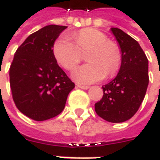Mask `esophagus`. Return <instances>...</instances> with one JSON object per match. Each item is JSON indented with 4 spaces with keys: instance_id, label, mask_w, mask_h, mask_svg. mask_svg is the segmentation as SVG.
<instances>
[{
    "instance_id": "1",
    "label": "esophagus",
    "mask_w": 160,
    "mask_h": 160,
    "mask_svg": "<svg viewBox=\"0 0 160 160\" xmlns=\"http://www.w3.org/2000/svg\"><path fill=\"white\" fill-rule=\"evenodd\" d=\"M77 87L78 88H81V89H88L89 88V87L88 86H84V85H80V84H77Z\"/></svg>"
}]
</instances>
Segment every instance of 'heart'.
<instances>
[{
    "mask_svg": "<svg viewBox=\"0 0 160 160\" xmlns=\"http://www.w3.org/2000/svg\"><path fill=\"white\" fill-rule=\"evenodd\" d=\"M88 63L72 72V79L80 84H91L102 80L105 75L112 76L121 61L120 48L107 36L96 29H83L69 35L59 36L53 44V55L63 68L74 69L86 53Z\"/></svg>",
    "mask_w": 160,
    "mask_h": 160,
    "instance_id": "heart-1",
    "label": "heart"
}]
</instances>
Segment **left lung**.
<instances>
[{"instance_id":"8db88e82","label":"left lung","mask_w":160,"mask_h":160,"mask_svg":"<svg viewBox=\"0 0 160 160\" xmlns=\"http://www.w3.org/2000/svg\"><path fill=\"white\" fill-rule=\"evenodd\" d=\"M121 52L118 73L102 86V98L95 104L97 114L112 123L128 120L138 111L149 84V62L139 43L122 30L112 27Z\"/></svg>"}]
</instances>
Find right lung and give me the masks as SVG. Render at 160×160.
<instances>
[{"instance_id":"obj_1","label":"right lung","mask_w":160,"mask_h":160,"mask_svg":"<svg viewBox=\"0 0 160 160\" xmlns=\"http://www.w3.org/2000/svg\"><path fill=\"white\" fill-rule=\"evenodd\" d=\"M67 26L49 25L29 35L16 51L9 82L16 106L37 121L63 112L74 83L59 67L53 44Z\"/></svg>"}]
</instances>
